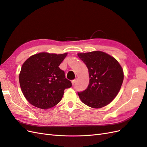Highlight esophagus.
Masks as SVG:
<instances>
[{"label":"esophagus","mask_w":147,"mask_h":147,"mask_svg":"<svg viewBox=\"0 0 147 147\" xmlns=\"http://www.w3.org/2000/svg\"><path fill=\"white\" fill-rule=\"evenodd\" d=\"M76 82V79H75V80H73L72 81H71V82H72V84L73 85H74V84H75V82Z\"/></svg>","instance_id":"obj_1"}]
</instances>
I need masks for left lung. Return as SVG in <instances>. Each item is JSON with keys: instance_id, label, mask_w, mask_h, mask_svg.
Here are the masks:
<instances>
[{"instance_id": "left-lung-1", "label": "left lung", "mask_w": 147, "mask_h": 147, "mask_svg": "<svg viewBox=\"0 0 147 147\" xmlns=\"http://www.w3.org/2000/svg\"><path fill=\"white\" fill-rule=\"evenodd\" d=\"M78 55L87 66L90 78L87 89L78 92L80 99L92 108L107 106L114 99L121 88L123 80L122 67L114 57L102 51Z\"/></svg>"}]
</instances>
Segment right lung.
I'll list each match as a JSON object with an SVG mask.
<instances>
[{"instance_id":"right-lung-1","label":"right lung","mask_w":147,"mask_h":147,"mask_svg":"<svg viewBox=\"0 0 147 147\" xmlns=\"http://www.w3.org/2000/svg\"><path fill=\"white\" fill-rule=\"evenodd\" d=\"M64 54L39 53L24 63L19 74L20 86L25 97L33 106L48 109L61 101L65 89L72 86L59 66Z\"/></svg>"}]
</instances>
